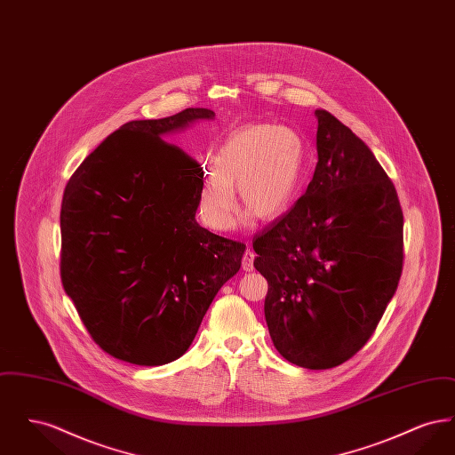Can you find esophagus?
<instances>
[{
  "label": "esophagus",
  "instance_id": "esophagus-1",
  "mask_svg": "<svg viewBox=\"0 0 455 455\" xmlns=\"http://www.w3.org/2000/svg\"><path fill=\"white\" fill-rule=\"evenodd\" d=\"M254 258H256V254L251 249L243 252V258H242V269L243 271H252L254 269Z\"/></svg>",
  "mask_w": 455,
  "mask_h": 455
}]
</instances>
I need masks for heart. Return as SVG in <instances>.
I'll return each mask as SVG.
<instances>
[{"mask_svg":"<svg viewBox=\"0 0 455 455\" xmlns=\"http://www.w3.org/2000/svg\"><path fill=\"white\" fill-rule=\"evenodd\" d=\"M305 167V143L297 131L278 124H252L227 136L215 165L199 173L197 213L201 221L227 232L235 223V191L245 218L271 221L295 203Z\"/></svg>","mask_w":455,"mask_h":455,"instance_id":"b5f03b06","label":"heart"}]
</instances>
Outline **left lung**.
Segmentation results:
<instances>
[{"label":"left lung","mask_w":455,"mask_h":455,"mask_svg":"<svg viewBox=\"0 0 455 455\" xmlns=\"http://www.w3.org/2000/svg\"><path fill=\"white\" fill-rule=\"evenodd\" d=\"M317 167L290 212L252 240L264 315L283 358L338 367L370 339L403 271V210L367 145L324 108Z\"/></svg>","instance_id":"8db88e82"}]
</instances>
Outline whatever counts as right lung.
Instances as JSON below:
<instances>
[{"label":"right lung","mask_w":455,"mask_h":455,"mask_svg":"<svg viewBox=\"0 0 455 455\" xmlns=\"http://www.w3.org/2000/svg\"><path fill=\"white\" fill-rule=\"evenodd\" d=\"M210 108L130 121L71 175L61 204V280L93 341L141 367L191 347L245 245L196 221L201 167L165 138Z\"/></svg>","instance_id":"right-lung-1"}]
</instances>
